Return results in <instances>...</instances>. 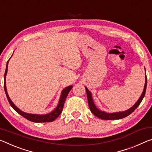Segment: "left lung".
Listing matches in <instances>:
<instances>
[{"label": "left lung", "instance_id": "left-lung-1", "mask_svg": "<svg viewBox=\"0 0 152 152\" xmlns=\"http://www.w3.org/2000/svg\"><path fill=\"white\" fill-rule=\"evenodd\" d=\"M145 74H146V73H145ZM146 87H147V76H145V86H144L143 93H142V95L140 97V98L139 99V100L137 101L135 104H134L131 108H130V109L128 110L125 111V112H118V113H112V114H107V113H105L104 112H102V111L99 110L96 107V106L95 105V104H94V103L93 102L91 92L88 90L87 88L85 87V88H86V95H87L88 106H89V108H90V110L91 111V112H92L93 114L95 115V116L99 118H101V119L109 120H118V119L123 118L128 116L129 115H130L131 113L133 112L135 110V109H137V107H138L139 105H140L141 102H142V100H143V99L145 94Z\"/></svg>", "mask_w": 152, "mask_h": 152}]
</instances>
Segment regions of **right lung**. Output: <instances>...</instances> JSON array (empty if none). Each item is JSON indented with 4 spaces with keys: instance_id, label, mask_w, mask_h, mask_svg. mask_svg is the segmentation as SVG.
<instances>
[{
    "instance_id": "1",
    "label": "right lung",
    "mask_w": 152,
    "mask_h": 152,
    "mask_svg": "<svg viewBox=\"0 0 152 152\" xmlns=\"http://www.w3.org/2000/svg\"><path fill=\"white\" fill-rule=\"evenodd\" d=\"M9 59L8 60L7 63V66H6V69H5V73H4V91H5L6 93V96L7 97V99L9 101V104L11 105V106L15 110L18 114H20L21 115H22L23 117L25 118L28 120H30L31 122H53L57 118L59 115L61 114V113L63 110L64 108V103L66 102V97L69 91H70L71 89L72 88V86H69L66 87L65 89H64L62 91L61 95V97H60L59 99V104L57 105V107H56L53 112H52L51 113L48 114H45V115H37V114H26V113H24L23 112H21L20 110H19L18 107H17L15 105L13 104V103L11 102V100L9 98L8 94H7V88H6V83H5V78H6V75H7V67H8V63H9Z\"/></svg>"
}]
</instances>
